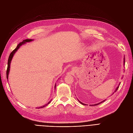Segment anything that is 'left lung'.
Wrapping results in <instances>:
<instances>
[{
    "instance_id": "left-lung-1",
    "label": "left lung",
    "mask_w": 133,
    "mask_h": 133,
    "mask_svg": "<svg viewBox=\"0 0 133 133\" xmlns=\"http://www.w3.org/2000/svg\"><path fill=\"white\" fill-rule=\"evenodd\" d=\"M124 65H125V57H124ZM120 83H119V85H118V86L117 87H116V89H115V91H114V92H113V93H112V94H113L114 93V92L116 91V90H117L118 89V88H119V85H120ZM78 101H79V103H81L82 104V105H87V104H84V103H83L82 102H80V101H79V100L78 99ZM105 100H106V99H105V100H103V101H102L101 102H100V103H97V104H92V105H90V106H96V105H99V104H101V103H102L103 102H105Z\"/></svg>"
}]
</instances>
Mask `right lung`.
I'll return each instance as SVG.
<instances>
[{
	"instance_id": "add662e5",
	"label": "right lung",
	"mask_w": 133,
	"mask_h": 133,
	"mask_svg": "<svg viewBox=\"0 0 133 133\" xmlns=\"http://www.w3.org/2000/svg\"><path fill=\"white\" fill-rule=\"evenodd\" d=\"M33 41H34V39H25V40H24V41H23L22 42L18 44V45L17 46V48H16L15 49L10 53V55H9V58H8V68H7V70H6V78H7L8 80V76H9V71H10V63H11V60H12V59H13V56L14 55L15 53L17 51V50L19 49V48L21 47V46H22L23 45H24V44H25L26 43L31 42ZM54 88H55H55H56V84H55ZM51 100H51L50 102H49L47 104H46L45 105H43L42 107H39V108H37V109H39V108H44V107H46V105H48V104H49L51 102Z\"/></svg>"
}]
</instances>
